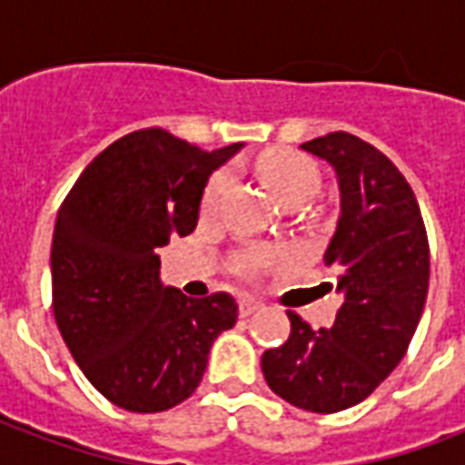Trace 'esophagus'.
<instances>
[{
    "label": "esophagus",
    "instance_id": "esophagus-1",
    "mask_svg": "<svg viewBox=\"0 0 465 465\" xmlns=\"http://www.w3.org/2000/svg\"><path fill=\"white\" fill-rule=\"evenodd\" d=\"M263 303L256 302V299H252V296H243L242 302H239V312H242V316H252L253 312H259Z\"/></svg>",
    "mask_w": 465,
    "mask_h": 465
}]
</instances>
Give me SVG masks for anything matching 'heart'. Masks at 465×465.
Masks as SVG:
<instances>
[{
	"label": "heart",
	"instance_id": "heart-1",
	"mask_svg": "<svg viewBox=\"0 0 465 465\" xmlns=\"http://www.w3.org/2000/svg\"><path fill=\"white\" fill-rule=\"evenodd\" d=\"M259 173L262 179L269 183L279 199L286 206L296 202H309L316 189H319V172L306 156L293 152H273L263 156L259 162ZM229 173L216 172L212 182L206 183L202 196V212L213 213L223 202V193L229 189ZM299 259V252L293 246L279 243V246H253L249 252L239 253L233 259V272L239 276H259V273L269 272V269H282V266H292Z\"/></svg>",
	"mask_w": 465,
	"mask_h": 465
}]
</instances>
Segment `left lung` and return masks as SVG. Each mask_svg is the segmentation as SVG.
<instances>
[{
    "instance_id": "obj_1",
    "label": "left lung",
    "mask_w": 465,
    "mask_h": 465,
    "mask_svg": "<svg viewBox=\"0 0 465 465\" xmlns=\"http://www.w3.org/2000/svg\"><path fill=\"white\" fill-rule=\"evenodd\" d=\"M339 179L341 213L323 262L343 303L326 331L296 312L283 346L263 351L269 389L292 406L336 413L369 399L406 356L429 293L430 253L413 189L389 156L349 132L302 143Z\"/></svg>"
}]
</instances>
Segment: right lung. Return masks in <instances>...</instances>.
<instances>
[{
    "instance_id": "1",
    "label": "right lung",
    "mask_w": 465,
    "mask_h": 465,
    "mask_svg": "<svg viewBox=\"0 0 465 465\" xmlns=\"http://www.w3.org/2000/svg\"><path fill=\"white\" fill-rule=\"evenodd\" d=\"M203 152L163 129L116 139L76 179L52 239V306L66 349L104 399L159 413L202 383L229 293L189 299L159 282V246L196 229L203 186L242 149Z\"/></svg>"
}]
</instances>
